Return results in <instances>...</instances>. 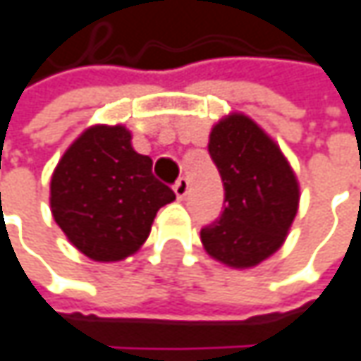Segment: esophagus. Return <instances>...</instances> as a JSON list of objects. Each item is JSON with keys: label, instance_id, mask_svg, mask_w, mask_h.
I'll return each mask as SVG.
<instances>
[{"label": "esophagus", "instance_id": "1", "mask_svg": "<svg viewBox=\"0 0 361 361\" xmlns=\"http://www.w3.org/2000/svg\"><path fill=\"white\" fill-rule=\"evenodd\" d=\"M187 193H189V180H187V178H178L176 185H174V195H176V199H185Z\"/></svg>", "mask_w": 361, "mask_h": 361}]
</instances>
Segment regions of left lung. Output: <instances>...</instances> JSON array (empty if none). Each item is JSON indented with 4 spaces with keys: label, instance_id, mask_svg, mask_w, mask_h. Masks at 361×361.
I'll list each match as a JSON object with an SVG mask.
<instances>
[{
    "label": "left lung",
    "instance_id": "8db88e82",
    "mask_svg": "<svg viewBox=\"0 0 361 361\" xmlns=\"http://www.w3.org/2000/svg\"><path fill=\"white\" fill-rule=\"evenodd\" d=\"M209 156L224 183V212L201 230L205 252L232 269H250L286 243L300 203L288 158L250 116L230 113L212 127Z\"/></svg>",
    "mask_w": 361,
    "mask_h": 361
}]
</instances>
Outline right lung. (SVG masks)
I'll return each mask as SVG.
<instances>
[{"mask_svg":"<svg viewBox=\"0 0 361 361\" xmlns=\"http://www.w3.org/2000/svg\"><path fill=\"white\" fill-rule=\"evenodd\" d=\"M51 214L67 240L98 263H115L147 240L172 189L152 174L125 125H92L71 143L51 176Z\"/></svg>","mask_w":361,"mask_h":361,"instance_id":"right-lung-1","label":"right lung"}]
</instances>
